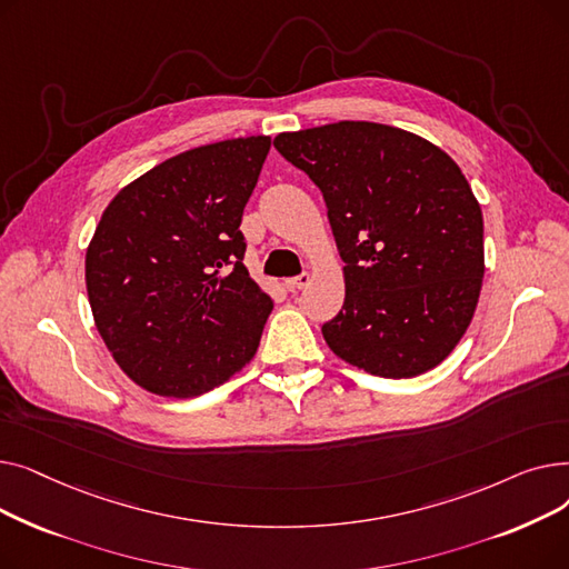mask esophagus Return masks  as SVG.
<instances>
[{
    "label": "esophagus",
    "instance_id": "esophagus-1",
    "mask_svg": "<svg viewBox=\"0 0 569 569\" xmlns=\"http://www.w3.org/2000/svg\"><path fill=\"white\" fill-rule=\"evenodd\" d=\"M309 283H311V274H309V272H305V274H300V277H295V279H286V288H288L290 292L302 290V288H307Z\"/></svg>",
    "mask_w": 569,
    "mask_h": 569
}]
</instances>
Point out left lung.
<instances>
[{
	"mask_svg": "<svg viewBox=\"0 0 569 569\" xmlns=\"http://www.w3.org/2000/svg\"><path fill=\"white\" fill-rule=\"evenodd\" d=\"M274 147L322 191L346 262L327 346L382 378L438 367L466 335L485 277L482 209L461 168L422 136L348 119L279 133Z\"/></svg>",
	"mask_w": 569,
	"mask_h": 569,
	"instance_id": "left-lung-1",
	"label": "left lung"
}]
</instances>
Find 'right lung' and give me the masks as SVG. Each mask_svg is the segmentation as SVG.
I'll return each mask as SVG.
<instances>
[{
    "mask_svg": "<svg viewBox=\"0 0 569 569\" xmlns=\"http://www.w3.org/2000/svg\"><path fill=\"white\" fill-rule=\"evenodd\" d=\"M272 138L202 144L119 191L84 256L94 325L112 360L157 397L191 399L242 371L272 300L239 232Z\"/></svg>",
    "mask_w": 569,
    "mask_h": 569,
    "instance_id": "obj_1",
    "label": "right lung"
}]
</instances>
